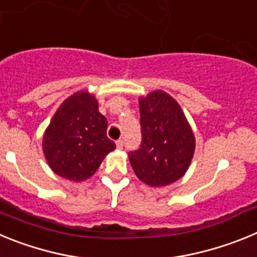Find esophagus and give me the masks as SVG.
Returning a JSON list of instances; mask_svg holds the SVG:
<instances>
[{"label": "esophagus", "instance_id": "34e87169", "mask_svg": "<svg viewBox=\"0 0 257 257\" xmlns=\"http://www.w3.org/2000/svg\"><path fill=\"white\" fill-rule=\"evenodd\" d=\"M115 147H117V149H122L123 148V142L122 140H117L115 142Z\"/></svg>", "mask_w": 257, "mask_h": 257}]
</instances>
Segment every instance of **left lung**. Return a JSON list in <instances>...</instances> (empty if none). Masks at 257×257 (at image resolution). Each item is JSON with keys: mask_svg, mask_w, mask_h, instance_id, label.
<instances>
[{"mask_svg": "<svg viewBox=\"0 0 257 257\" xmlns=\"http://www.w3.org/2000/svg\"><path fill=\"white\" fill-rule=\"evenodd\" d=\"M143 142L128 154L140 181L153 188L178 181L189 169L196 136L179 103L163 90L139 97Z\"/></svg>", "mask_w": 257, "mask_h": 257, "instance_id": "1", "label": "left lung"}]
</instances>
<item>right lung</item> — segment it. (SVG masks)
Instances as JSON below:
<instances>
[{"instance_id": "add662e5", "label": "right lung", "mask_w": 257, "mask_h": 257, "mask_svg": "<svg viewBox=\"0 0 257 257\" xmlns=\"http://www.w3.org/2000/svg\"><path fill=\"white\" fill-rule=\"evenodd\" d=\"M106 127L94 94L79 90L68 96L42 136V151L52 172L74 183L91 178L115 149L106 138Z\"/></svg>"}]
</instances>
